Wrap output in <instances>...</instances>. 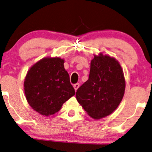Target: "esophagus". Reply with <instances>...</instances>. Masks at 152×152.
Wrapping results in <instances>:
<instances>
[{"instance_id":"1","label":"esophagus","mask_w":152,"mask_h":152,"mask_svg":"<svg viewBox=\"0 0 152 152\" xmlns=\"http://www.w3.org/2000/svg\"><path fill=\"white\" fill-rule=\"evenodd\" d=\"M73 87H74V89H75V91H77V89L79 88V87H80V83H75V84H74Z\"/></svg>"}]
</instances>
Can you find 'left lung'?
Instances as JSON below:
<instances>
[{
    "mask_svg": "<svg viewBox=\"0 0 152 152\" xmlns=\"http://www.w3.org/2000/svg\"><path fill=\"white\" fill-rule=\"evenodd\" d=\"M125 81L122 68L114 58L100 53L91 62L89 78L76 92V99L94 119L110 115L124 97Z\"/></svg>",
    "mask_w": 152,
    "mask_h": 152,
    "instance_id": "obj_1",
    "label": "left lung"
}]
</instances>
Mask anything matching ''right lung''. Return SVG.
<instances>
[{
	"label": "right lung",
	"instance_id": "obj_1",
	"mask_svg": "<svg viewBox=\"0 0 152 152\" xmlns=\"http://www.w3.org/2000/svg\"><path fill=\"white\" fill-rule=\"evenodd\" d=\"M64 63V60L58 57L44 58L30 68L25 77L24 89L27 102L42 115L58 113L75 94Z\"/></svg>",
	"mask_w": 152,
	"mask_h": 152
}]
</instances>
